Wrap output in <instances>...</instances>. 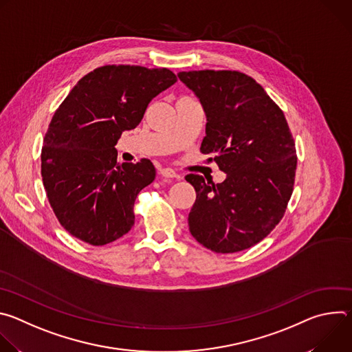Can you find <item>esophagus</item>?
<instances>
[{
  "instance_id": "1",
  "label": "esophagus",
  "mask_w": 352,
  "mask_h": 352,
  "mask_svg": "<svg viewBox=\"0 0 352 352\" xmlns=\"http://www.w3.org/2000/svg\"><path fill=\"white\" fill-rule=\"evenodd\" d=\"M160 175L163 177V178H175V179H179L181 178V175H178L174 170H171V168H162L160 170Z\"/></svg>"
}]
</instances>
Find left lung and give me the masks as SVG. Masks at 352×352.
<instances>
[{"label": "left lung", "instance_id": "8db88e82", "mask_svg": "<svg viewBox=\"0 0 352 352\" xmlns=\"http://www.w3.org/2000/svg\"><path fill=\"white\" fill-rule=\"evenodd\" d=\"M178 78L206 116L200 150L214 153L226 173L220 184L185 177L196 190L189 231L213 252H239L267 236L284 216L296 170L294 139L283 111L250 76L208 69Z\"/></svg>", "mask_w": 352, "mask_h": 352}]
</instances>
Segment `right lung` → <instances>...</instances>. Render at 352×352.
Masks as SVG:
<instances>
[{
    "label": "right lung",
    "mask_w": 352,
    "mask_h": 352,
    "mask_svg": "<svg viewBox=\"0 0 352 352\" xmlns=\"http://www.w3.org/2000/svg\"><path fill=\"white\" fill-rule=\"evenodd\" d=\"M177 82L167 68L106 65L85 75L56 111L41 150L44 189L58 221L90 245L110 243L135 223L138 193L156 178L152 162L117 163L116 144L152 100Z\"/></svg>",
    "instance_id": "add662e5"
}]
</instances>
